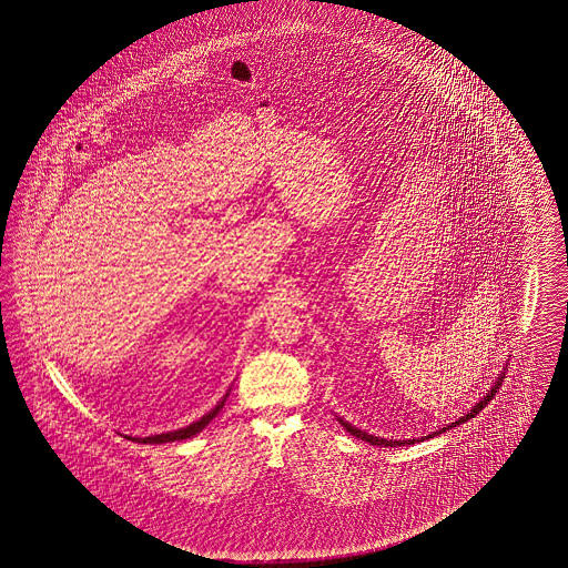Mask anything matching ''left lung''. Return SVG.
I'll return each mask as SVG.
<instances>
[{"mask_svg": "<svg viewBox=\"0 0 568 568\" xmlns=\"http://www.w3.org/2000/svg\"><path fill=\"white\" fill-rule=\"evenodd\" d=\"M500 382H503V377H498L497 382H495V386L490 387V392H486L485 398L480 402H476V406H471L470 413L468 415L462 416V418H457L456 423H452V425H447V427H443L442 430H435L433 435L429 437H435V435H439V433H445V430L452 429V427H457V425H462V423H466V420H470L474 416L478 415L483 408H485L488 402L493 400V396H495V392H497L498 386H500ZM338 423L345 427L351 435H355L357 439L361 442L372 443V445H382V447H396V445H410V443H416V439H406V442H394V439H382V437H374V435H367L365 430L357 429V427H353V425H348L346 420L343 418H338ZM427 437V439H429ZM420 442H425V437L420 439Z\"/></svg>", "mask_w": 568, "mask_h": 568, "instance_id": "1", "label": "left lung"}]
</instances>
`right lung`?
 <instances>
[{
  "label": "right lung",
  "instance_id": "obj_1",
  "mask_svg": "<svg viewBox=\"0 0 568 568\" xmlns=\"http://www.w3.org/2000/svg\"><path fill=\"white\" fill-rule=\"evenodd\" d=\"M227 396H230V392L223 396L222 400L217 402V406L207 413V415H203V418H199V420H194L193 425H189V427H184V429L179 430H168V433H160V435H152V437H133V442L138 443H170V442H182V439H191L193 435L196 433H201V430L207 427L209 423L215 418V416L220 415V410L223 408V404L227 400ZM131 439V437H129Z\"/></svg>",
  "mask_w": 568,
  "mask_h": 568
}]
</instances>
